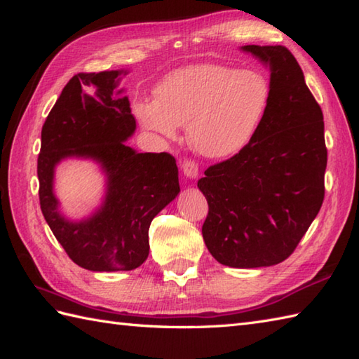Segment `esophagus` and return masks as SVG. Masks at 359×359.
<instances>
[{
    "mask_svg": "<svg viewBox=\"0 0 359 359\" xmlns=\"http://www.w3.org/2000/svg\"><path fill=\"white\" fill-rule=\"evenodd\" d=\"M182 170H184V174L188 179H196L199 175V166L194 162V160H185L182 163Z\"/></svg>",
    "mask_w": 359,
    "mask_h": 359,
    "instance_id": "34e87169",
    "label": "esophagus"
}]
</instances>
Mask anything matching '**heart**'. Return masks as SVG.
I'll use <instances>...</instances> for the list:
<instances>
[{"label": "heart", "instance_id": "heart-1", "mask_svg": "<svg viewBox=\"0 0 359 359\" xmlns=\"http://www.w3.org/2000/svg\"><path fill=\"white\" fill-rule=\"evenodd\" d=\"M269 103L270 86L261 74L202 63L168 74L156 98L134 103V114L144 129L166 139H175L179 125H187L196 152L226 158L253 140Z\"/></svg>", "mask_w": 359, "mask_h": 359}]
</instances>
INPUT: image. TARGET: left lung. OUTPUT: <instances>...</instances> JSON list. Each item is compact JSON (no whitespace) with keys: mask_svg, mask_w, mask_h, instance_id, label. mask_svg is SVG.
<instances>
[{"mask_svg":"<svg viewBox=\"0 0 359 359\" xmlns=\"http://www.w3.org/2000/svg\"><path fill=\"white\" fill-rule=\"evenodd\" d=\"M270 67V103L245 148L197 182L208 202L205 245L234 269L276 265L293 253L321 210L324 117L284 46L241 48Z\"/></svg>","mask_w":359,"mask_h":359,"instance_id":"left-lung-1","label":"left lung"}]
</instances>
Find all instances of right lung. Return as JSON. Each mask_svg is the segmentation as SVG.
<instances>
[{"mask_svg": "<svg viewBox=\"0 0 359 359\" xmlns=\"http://www.w3.org/2000/svg\"><path fill=\"white\" fill-rule=\"evenodd\" d=\"M126 71L81 72L60 94L41 129L40 205L46 222L72 261L90 271H128L149 255V225L180 193L179 170L168 152H137L125 142L135 131ZM94 159L107 177L101 208L79 223L66 219L53 193L55 166L65 158Z\"/></svg>", "mask_w": 359, "mask_h": 359, "instance_id": "obj_1", "label": "right lung"}]
</instances>
